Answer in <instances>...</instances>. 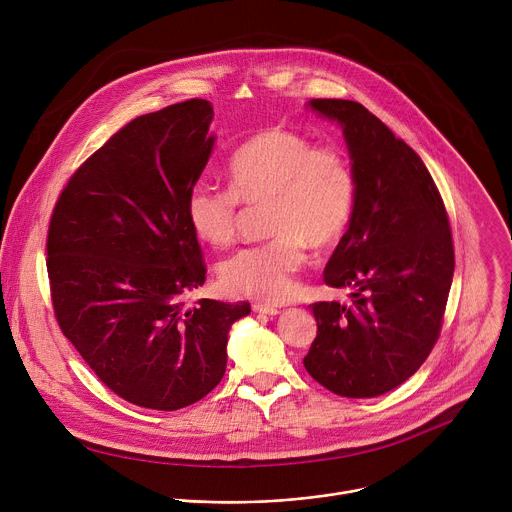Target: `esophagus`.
I'll return each mask as SVG.
<instances>
[{"label": "esophagus", "mask_w": 512, "mask_h": 512, "mask_svg": "<svg viewBox=\"0 0 512 512\" xmlns=\"http://www.w3.org/2000/svg\"><path fill=\"white\" fill-rule=\"evenodd\" d=\"M252 310L254 312H258V314H266V316H276V314H280V310L278 308H274V306H268V304H254L252 306Z\"/></svg>", "instance_id": "34e87169"}]
</instances>
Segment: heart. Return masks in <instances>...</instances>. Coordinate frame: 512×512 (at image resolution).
Here are the masks:
<instances>
[{
  "instance_id": "1",
  "label": "heart",
  "mask_w": 512,
  "mask_h": 512,
  "mask_svg": "<svg viewBox=\"0 0 512 512\" xmlns=\"http://www.w3.org/2000/svg\"><path fill=\"white\" fill-rule=\"evenodd\" d=\"M230 190L198 184L186 200L192 232L214 248H228L238 234L240 204L268 206L274 240L244 248L220 264V282L234 296L284 302L306 262V244L322 250L340 240L356 202V180L338 146L266 128L230 158Z\"/></svg>"
}]
</instances>
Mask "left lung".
Segmentation results:
<instances>
[{"label": "left lung", "instance_id": "obj_1", "mask_svg": "<svg viewBox=\"0 0 512 512\" xmlns=\"http://www.w3.org/2000/svg\"><path fill=\"white\" fill-rule=\"evenodd\" d=\"M308 108L342 128L356 202L324 268L350 302L310 306L318 334L304 368L338 396L372 398L408 380L438 340L454 274L448 216L420 156L362 104Z\"/></svg>", "mask_w": 512, "mask_h": 512}]
</instances>
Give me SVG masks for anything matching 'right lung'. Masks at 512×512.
I'll return each instance as SVG.
<instances>
[{"mask_svg":"<svg viewBox=\"0 0 512 512\" xmlns=\"http://www.w3.org/2000/svg\"><path fill=\"white\" fill-rule=\"evenodd\" d=\"M208 100L140 116L64 188L48 232L52 302L64 336L124 400L178 410L226 372L232 324L248 302L184 296L206 280L186 216L216 136Z\"/></svg>","mask_w":512,"mask_h":512,"instance_id":"add662e5","label":"right lung"}]
</instances>
